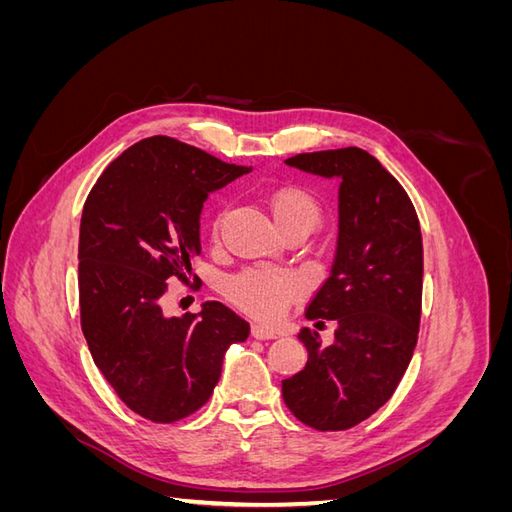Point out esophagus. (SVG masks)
Masks as SVG:
<instances>
[{"mask_svg":"<svg viewBox=\"0 0 512 512\" xmlns=\"http://www.w3.org/2000/svg\"><path fill=\"white\" fill-rule=\"evenodd\" d=\"M277 335H280V331H275V329H269V327H265V324H252V337H256V339H275Z\"/></svg>","mask_w":512,"mask_h":512,"instance_id":"obj_1","label":"esophagus"}]
</instances>
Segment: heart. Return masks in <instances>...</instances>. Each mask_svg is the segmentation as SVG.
Returning a JSON list of instances; mask_svg holds the SVG:
<instances>
[{"instance_id":"obj_1","label":"heart","mask_w":512,"mask_h":512,"mask_svg":"<svg viewBox=\"0 0 512 512\" xmlns=\"http://www.w3.org/2000/svg\"><path fill=\"white\" fill-rule=\"evenodd\" d=\"M269 207L280 226L303 222L314 226L320 218L318 200L297 185H284L269 194ZM230 299L260 318H277L301 294L297 277L265 267L245 269L228 280Z\"/></svg>"}]
</instances>
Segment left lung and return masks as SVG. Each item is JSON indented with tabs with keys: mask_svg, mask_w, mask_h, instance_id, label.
I'll list each match as a JSON object with an SVG mask.
<instances>
[{
	"mask_svg": "<svg viewBox=\"0 0 512 512\" xmlns=\"http://www.w3.org/2000/svg\"><path fill=\"white\" fill-rule=\"evenodd\" d=\"M305 173L339 179V232L331 275L305 316L335 320V339L301 329L307 365L282 393L290 412L318 431L365 421L391 399L416 348L423 301V237L412 200L359 147L299 153Z\"/></svg>",
	"mask_w": 512,
	"mask_h": 512,
	"instance_id": "obj_1",
	"label": "left lung"
}]
</instances>
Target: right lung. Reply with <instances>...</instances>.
<instances>
[{"mask_svg":"<svg viewBox=\"0 0 512 512\" xmlns=\"http://www.w3.org/2000/svg\"><path fill=\"white\" fill-rule=\"evenodd\" d=\"M245 173L247 166L151 136L108 164L85 200L83 335L119 399L153 423H175L205 406L228 346L250 335V324L220 301L203 303L200 314H164L166 280L192 277L209 192Z\"/></svg>","mask_w":512,"mask_h":512,"instance_id":"1","label":"right lung"}]
</instances>
